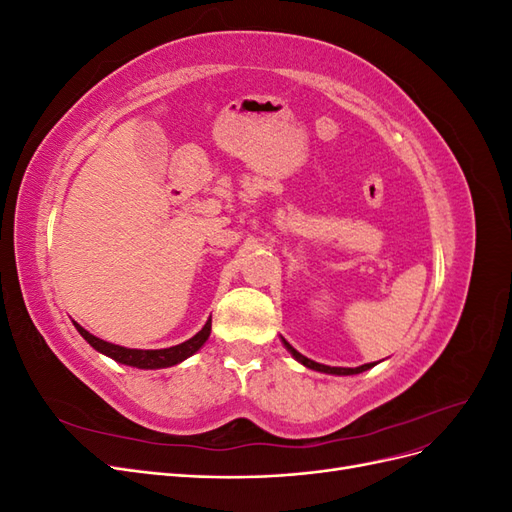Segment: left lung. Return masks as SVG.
Listing matches in <instances>:
<instances>
[{"label":"left lung","mask_w":512,"mask_h":512,"mask_svg":"<svg viewBox=\"0 0 512 512\" xmlns=\"http://www.w3.org/2000/svg\"><path fill=\"white\" fill-rule=\"evenodd\" d=\"M284 346L290 350V354L294 356V359H297L299 363H303L305 367H309V369H316V371H324V374H335V376H352V374H361V371H365V369H369V367H374L376 363H367V365H361V367H329V365H320V363H316V361H312V359H307V356H303L301 352H297L294 350L286 339H284Z\"/></svg>","instance_id":"left-lung-1"}]
</instances>
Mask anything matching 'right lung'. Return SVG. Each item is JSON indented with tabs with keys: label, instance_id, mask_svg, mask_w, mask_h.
<instances>
[{
	"label": "right lung",
	"instance_id": "right-lung-1",
	"mask_svg": "<svg viewBox=\"0 0 512 512\" xmlns=\"http://www.w3.org/2000/svg\"><path fill=\"white\" fill-rule=\"evenodd\" d=\"M74 327L87 339L89 346H94L98 352L111 356V359H115L117 363L132 365L138 369H160V367H170V365L181 363L183 359H188V356H192L200 346H203L211 333V318L207 320L203 331H198L192 339H188V342H183L173 348H164V350H134V348L115 346V344L104 342V339H100L96 335H91L89 331H85L81 327V324L74 322Z\"/></svg>",
	"mask_w": 512,
	"mask_h": 512
}]
</instances>
